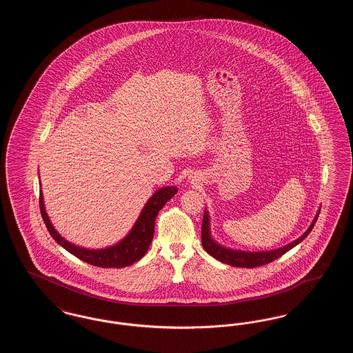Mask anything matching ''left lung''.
<instances>
[{"mask_svg":"<svg viewBox=\"0 0 353 353\" xmlns=\"http://www.w3.org/2000/svg\"><path fill=\"white\" fill-rule=\"evenodd\" d=\"M319 213L320 209L318 210L314 221L311 222V225L308 226V229L298 239L292 241L288 245H285L283 248H279V249H275V250H266V252H243V250H234V249L225 248V246L219 245L217 241H214V238L212 236V233H210L209 212L205 209L201 228L202 248L205 249V252L210 254L213 258H216L219 262L234 266V268H249V269H252V268L263 266V265H268L270 262L278 259L279 256H282L288 250H291L292 248L299 245L303 239L310 234L311 230L314 229L315 222L319 217Z\"/></svg>","mask_w":353,"mask_h":353,"instance_id":"left-lung-1","label":"left lung"}]
</instances>
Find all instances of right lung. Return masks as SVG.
Segmentation results:
<instances>
[{
	"mask_svg": "<svg viewBox=\"0 0 353 353\" xmlns=\"http://www.w3.org/2000/svg\"><path fill=\"white\" fill-rule=\"evenodd\" d=\"M177 188L176 186H164L156 190L151 196V199L144 205L143 210L140 212V216L136 219V222L130 230V233L125 235L118 243L104 248V249H85L82 246H77L68 239H65L62 235L57 232V229L52 226L50 219L45 209L43 194L42 190H39V208L41 214L45 221V225L49 230L51 236L55 239L57 243H59L63 249L75 255L77 258L82 259L90 265L98 266V268H125L131 266L139 259H141L145 252H148V248L151 245L154 233V221L159 214V212L164 208V205L176 194Z\"/></svg>",
	"mask_w": 353,
	"mask_h": 353,
	"instance_id": "obj_1",
	"label": "right lung"
}]
</instances>
